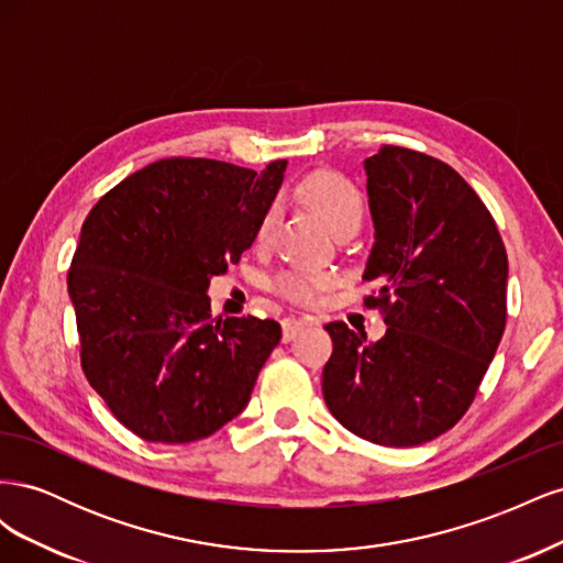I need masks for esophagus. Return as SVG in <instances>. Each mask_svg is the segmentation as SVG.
I'll return each instance as SVG.
<instances>
[{
  "mask_svg": "<svg viewBox=\"0 0 563 563\" xmlns=\"http://www.w3.org/2000/svg\"><path fill=\"white\" fill-rule=\"evenodd\" d=\"M305 329V321L296 319V317H286L282 319V338L284 343H291V340Z\"/></svg>",
  "mask_w": 563,
  "mask_h": 563,
  "instance_id": "obj_1",
  "label": "esophagus"
}]
</instances>
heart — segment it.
<instances>
[{
	"mask_svg": "<svg viewBox=\"0 0 563 563\" xmlns=\"http://www.w3.org/2000/svg\"><path fill=\"white\" fill-rule=\"evenodd\" d=\"M298 199L310 207L323 223L333 232L343 228H360L364 218V199L356 190V185L345 178L343 174L331 172V168H321V172L310 174L302 178L296 187ZM277 207H267L258 228H255V242L265 244L272 230L277 225ZM333 277L329 272H312V269H286L275 279V291L300 305H314L321 294L331 288Z\"/></svg>",
	"mask_w": 563,
	"mask_h": 563,
	"instance_id": "heart-1",
	"label": "heart"
}]
</instances>
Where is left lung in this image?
Returning <instances> with one entry per match:
<instances>
[{
  "mask_svg": "<svg viewBox=\"0 0 563 563\" xmlns=\"http://www.w3.org/2000/svg\"><path fill=\"white\" fill-rule=\"evenodd\" d=\"M364 168L376 225L364 279L378 282L364 305L387 331L366 343L345 321L327 323L321 391L352 434L418 446L465 416L500 345L507 253L490 211L449 164L383 145Z\"/></svg>",
  "mask_w": 563,
  "mask_h": 563,
  "instance_id": "1",
  "label": "left lung"
}]
</instances>
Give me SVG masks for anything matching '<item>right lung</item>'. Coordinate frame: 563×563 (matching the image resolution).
<instances>
[{
    "mask_svg": "<svg viewBox=\"0 0 563 563\" xmlns=\"http://www.w3.org/2000/svg\"><path fill=\"white\" fill-rule=\"evenodd\" d=\"M286 159L265 172L168 157L89 211L67 272L84 376L145 441L187 444L240 416L282 340L275 319L211 317L207 288L251 249Z\"/></svg>",
    "mask_w": 563,
    "mask_h": 563,
    "instance_id": "obj_1",
    "label": "right lung"
}]
</instances>
